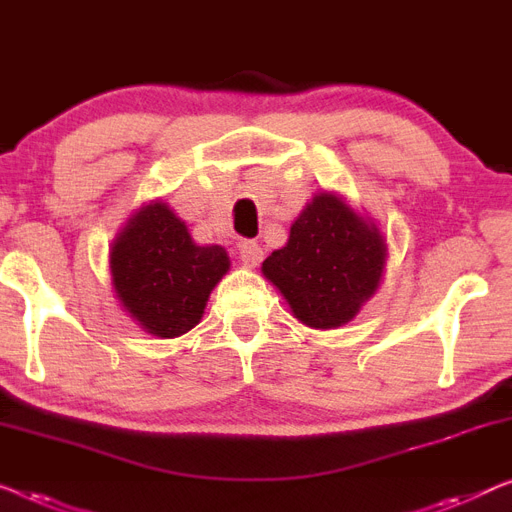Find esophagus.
Returning a JSON list of instances; mask_svg holds the SVG:
<instances>
[{
    "mask_svg": "<svg viewBox=\"0 0 512 512\" xmlns=\"http://www.w3.org/2000/svg\"><path fill=\"white\" fill-rule=\"evenodd\" d=\"M236 250H239V259L246 266H257L259 262H262V257H264V250L259 248V243L248 241V239H243V241L236 243Z\"/></svg>",
    "mask_w": 512,
    "mask_h": 512,
    "instance_id": "esophagus-1",
    "label": "esophagus"
}]
</instances>
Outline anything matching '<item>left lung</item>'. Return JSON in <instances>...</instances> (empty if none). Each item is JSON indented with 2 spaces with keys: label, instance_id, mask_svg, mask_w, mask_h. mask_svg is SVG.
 Instances as JSON below:
<instances>
[{
  "label": "left lung",
  "instance_id": "8db88e82",
  "mask_svg": "<svg viewBox=\"0 0 512 512\" xmlns=\"http://www.w3.org/2000/svg\"><path fill=\"white\" fill-rule=\"evenodd\" d=\"M384 264L386 246L377 227L340 197L319 193L294 220L287 246L264 259L262 271L296 319L312 329H335L377 292Z\"/></svg>",
  "mask_w": 512,
  "mask_h": 512
}]
</instances>
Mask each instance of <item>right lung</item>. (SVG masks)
<instances>
[{"label": "right lung", "mask_w": 512, "mask_h": 512, "mask_svg": "<svg viewBox=\"0 0 512 512\" xmlns=\"http://www.w3.org/2000/svg\"><path fill=\"white\" fill-rule=\"evenodd\" d=\"M227 269L225 248L197 246L163 202L137 211L110 253L117 299L158 338H177L193 329Z\"/></svg>", "instance_id": "obj_1"}]
</instances>
